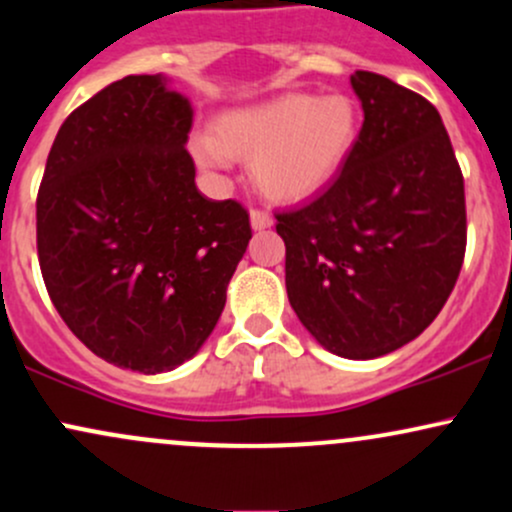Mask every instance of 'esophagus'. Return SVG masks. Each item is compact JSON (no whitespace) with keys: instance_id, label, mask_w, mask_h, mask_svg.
<instances>
[{"instance_id":"34e87169","label":"esophagus","mask_w":512,"mask_h":512,"mask_svg":"<svg viewBox=\"0 0 512 512\" xmlns=\"http://www.w3.org/2000/svg\"><path fill=\"white\" fill-rule=\"evenodd\" d=\"M250 223H252V228H255V230H265V228H272L274 218H272V213H269V211L252 209L250 211Z\"/></svg>"}]
</instances>
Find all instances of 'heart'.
Instances as JSON below:
<instances>
[{"instance_id": "obj_1", "label": "heart", "mask_w": 512, "mask_h": 512, "mask_svg": "<svg viewBox=\"0 0 512 512\" xmlns=\"http://www.w3.org/2000/svg\"><path fill=\"white\" fill-rule=\"evenodd\" d=\"M359 138V111L342 94H282L221 114L213 136H194L192 153L206 170L228 157L252 160V182L279 201H301L328 187Z\"/></svg>"}]
</instances>
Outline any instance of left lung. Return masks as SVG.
I'll return each mask as SVG.
<instances>
[{
  "mask_svg": "<svg viewBox=\"0 0 512 512\" xmlns=\"http://www.w3.org/2000/svg\"><path fill=\"white\" fill-rule=\"evenodd\" d=\"M364 123L323 194L277 213L286 294L333 355L374 359L437 318L466 250L464 177L440 114L389 77H350Z\"/></svg>",
  "mask_w": 512,
  "mask_h": 512,
  "instance_id": "1",
  "label": "left lung"
}]
</instances>
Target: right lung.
<instances>
[{
  "label": "right lung",
  "mask_w": 512,
  "mask_h": 512,
  "mask_svg": "<svg viewBox=\"0 0 512 512\" xmlns=\"http://www.w3.org/2000/svg\"><path fill=\"white\" fill-rule=\"evenodd\" d=\"M192 119L162 75L111 82L60 126L38 189L50 301L94 355L140 374L201 350L252 238L238 201L196 189Z\"/></svg>",
  "instance_id": "1"
}]
</instances>
